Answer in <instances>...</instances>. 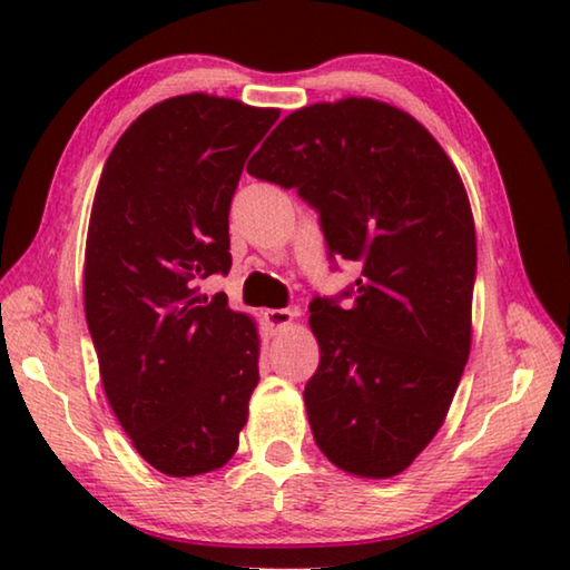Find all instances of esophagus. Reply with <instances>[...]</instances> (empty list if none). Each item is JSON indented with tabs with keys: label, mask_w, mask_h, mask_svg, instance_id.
<instances>
[{
	"label": "esophagus",
	"mask_w": 570,
	"mask_h": 570,
	"mask_svg": "<svg viewBox=\"0 0 570 570\" xmlns=\"http://www.w3.org/2000/svg\"><path fill=\"white\" fill-rule=\"evenodd\" d=\"M294 316H296V312H292V308H268V312L264 314V320L274 332H278V330H284V326L292 324Z\"/></svg>",
	"instance_id": "34e87169"
}]
</instances>
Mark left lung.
<instances>
[{
  "label": "left lung",
  "mask_w": 570,
  "mask_h": 570,
  "mask_svg": "<svg viewBox=\"0 0 570 570\" xmlns=\"http://www.w3.org/2000/svg\"><path fill=\"white\" fill-rule=\"evenodd\" d=\"M246 170L296 188L330 258L362 268L342 296L308 304L316 445L352 475H400L445 422L470 354L478 248L458 168L410 112L344 98L286 115Z\"/></svg>",
  "instance_id": "1"
}]
</instances>
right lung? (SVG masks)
<instances>
[{"label": "right lung", "mask_w": 570, "mask_h": 570, "mask_svg": "<svg viewBox=\"0 0 570 570\" xmlns=\"http://www.w3.org/2000/svg\"><path fill=\"white\" fill-rule=\"evenodd\" d=\"M276 108L190 92L153 105L115 142L85 246V316L105 394L163 475L224 468L258 384V332L206 298L228 274V210Z\"/></svg>", "instance_id": "add662e5"}]
</instances>
